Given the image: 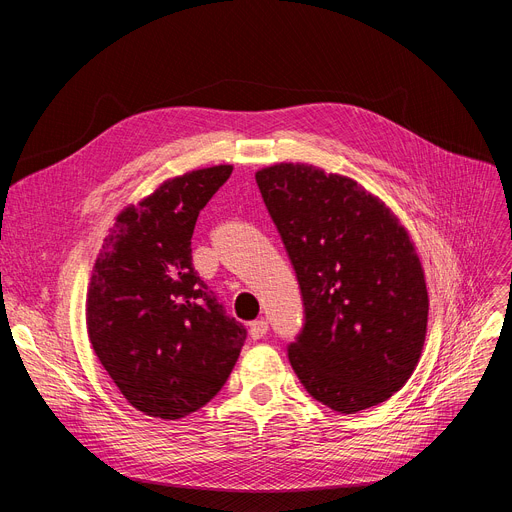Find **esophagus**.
Instances as JSON below:
<instances>
[{
  "label": "esophagus",
  "instance_id": "esophagus-1",
  "mask_svg": "<svg viewBox=\"0 0 512 512\" xmlns=\"http://www.w3.org/2000/svg\"><path fill=\"white\" fill-rule=\"evenodd\" d=\"M267 321L265 319H257V321H253V324L249 326V336L253 338V340H259V338H263L265 334H267Z\"/></svg>",
  "mask_w": 512,
  "mask_h": 512
}]
</instances>
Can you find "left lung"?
<instances>
[{
  "label": "left lung",
  "mask_w": 512,
  "mask_h": 512,
  "mask_svg": "<svg viewBox=\"0 0 512 512\" xmlns=\"http://www.w3.org/2000/svg\"><path fill=\"white\" fill-rule=\"evenodd\" d=\"M297 272L305 328L288 359L338 413L380 405L413 375L427 334L425 274L409 230L348 176L309 164L255 174Z\"/></svg>",
  "instance_id": "obj_1"
}]
</instances>
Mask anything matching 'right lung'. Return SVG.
<instances>
[{"instance_id": "right-lung-1", "label": "right lung", "mask_w": 512, "mask_h": 512, "mask_svg": "<svg viewBox=\"0 0 512 512\" xmlns=\"http://www.w3.org/2000/svg\"><path fill=\"white\" fill-rule=\"evenodd\" d=\"M232 166L191 170L126 205L95 259L87 332L130 405L157 419L199 411L222 390L247 330L193 267L199 211Z\"/></svg>"}]
</instances>
